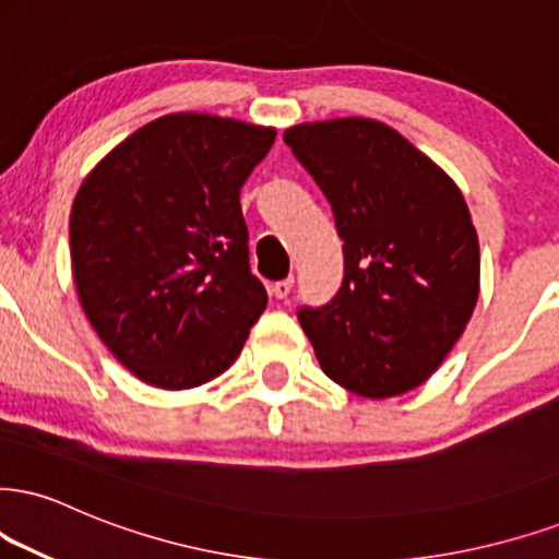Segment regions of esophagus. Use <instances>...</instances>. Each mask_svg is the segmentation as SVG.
<instances>
[{
	"instance_id": "esophagus-1",
	"label": "esophagus",
	"mask_w": 559,
	"mask_h": 559,
	"mask_svg": "<svg viewBox=\"0 0 559 559\" xmlns=\"http://www.w3.org/2000/svg\"><path fill=\"white\" fill-rule=\"evenodd\" d=\"M290 293H293V277L280 280V282H274V285H272V295L277 300H285Z\"/></svg>"
}]
</instances>
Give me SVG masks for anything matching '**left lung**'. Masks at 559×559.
Here are the masks:
<instances>
[{"mask_svg":"<svg viewBox=\"0 0 559 559\" xmlns=\"http://www.w3.org/2000/svg\"><path fill=\"white\" fill-rule=\"evenodd\" d=\"M285 144L326 194L344 240L340 293L298 311L321 370L365 399L417 389L479 298V238L464 194L376 119L298 123Z\"/></svg>","mask_w":559,"mask_h":559,"instance_id":"obj_1","label":"left lung"}]
</instances>
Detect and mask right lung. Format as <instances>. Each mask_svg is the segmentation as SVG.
<instances>
[{
    "instance_id": "obj_1",
    "label": "right lung",
    "mask_w": 559,
    "mask_h": 559,
    "mask_svg": "<svg viewBox=\"0 0 559 559\" xmlns=\"http://www.w3.org/2000/svg\"><path fill=\"white\" fill-rule=\"evenodd\" d=\"M277 129L212 114L144 123L90 170L69 215L90 326L129 373L183 391L225 373L266 308L240 186Z\"/></svg>"
}]
</instances>
